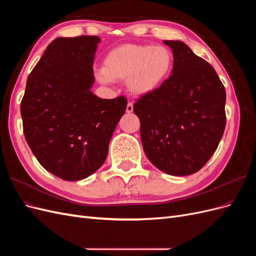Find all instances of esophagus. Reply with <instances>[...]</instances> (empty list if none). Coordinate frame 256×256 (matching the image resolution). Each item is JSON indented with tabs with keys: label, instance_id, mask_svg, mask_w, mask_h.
<instances>
[{
	"label": "esophagus",
	"instance_id": "esophagus-1",
	"mask_svg": "<svg viewBox=\"0 0 256 256\" xmlns=\"http://www.w3.org/2000/svg\"><path fill=\"white\" fill-rule=\"evenodd\" d=\"M126 112H127L128 114L134 112V104H132V102H128L127 108H126Z\"/></svg>",
	"mask_w": 256,
	"mask_h": 256
}]
</instances>
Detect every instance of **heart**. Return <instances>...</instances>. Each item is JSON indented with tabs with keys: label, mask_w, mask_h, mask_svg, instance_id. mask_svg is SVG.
<instances>
[{
	"label": "heart",
	"mask_w": 256,
	"mask_h": 256,
	"mask_svg": "<svg viewBox=\"0 0 256 256\" xmlns=\"http://www.w3.org/2000/svg\"><path fill=\"white\" fill-rule=\"evenodd\" d=\"M173 64L172 51L162 46L124 44L106 54L97 76L102 83L126 80L131 94L144 97L161 88Z\"/></svg>",
	"instance_id": "1"
}]
</instances>
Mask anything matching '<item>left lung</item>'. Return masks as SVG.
I'll list each match as a JSON object with an SVG mask.
<instances>
[{
    "label": "left lung",
    "instance_id": "8db88e82",
    "mask_svg": "<svg viewBox=\"0 0 256 256\" xmlns=\"http://www.w3.org/2000/svg\"><path fill=\"white\" fill-rule=\"evenodd\" d=\"M173 51L171 76L134 104L146 157L160 171L188 176L202 168L226 128V88L212 65L180 40H164Z\"/></svg>",
    "mask_w": 256,
    "mask_h": 256
}]
</instances>
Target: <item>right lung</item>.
I'll return each mask as SVG.
<instances>
[{
    "label": "right lung",
    "instance_id": "add662e5",
    "mask_svg": "<svg viewBox=\"0 0 256 256\" xmlns=\"http://www.w3.org/2000/svg\"><path fill=\"white\" fill-rule=\"evenodd\" d=\"M97 36L58 37L30 74L21 102L26 140L38 162L62 180H81L104 164L127 99L99 98Z\"/></svg>",
    "mask_w": 256,
    "mask_h": 256
}]
</instances>
